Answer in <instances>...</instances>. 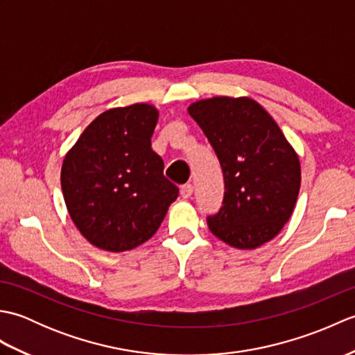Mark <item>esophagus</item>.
Here are the masks:
<instances>
[{
  "label": "esophagus",
  "instance_id": "1",
  "mask_svg": "<svg viewBox=\"0 0 355 355\" xmlns=\"http://www.w3.org/2000/svg\"><path fill=\"white\" fill-rule=\"evenodd\" d=\"M192 192H193V186H192L191 183H187V184H183L182 187H180V195H182V197H183L184 200H187V198H191V195H192Z\"/></svg>",
  "mask_w": 355,
  "mask_h": 355
}]
</instances>
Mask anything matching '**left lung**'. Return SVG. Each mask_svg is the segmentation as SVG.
Wrapping results in <instances>:
<instances>
[{
    "label": "left lung",
    "mask_w": 355,
    "mask_h": 355,
    "mask_svg": "<svg viewBox=\"0 0 355 355\" xmlns=\"http://www.w3.org/2000/svg\"><path fill=\"white\" fill-rule=\"evenodd\" d=\"M220 160L224 200L209 230L239 250H253L282 230L296 206L300 163L275 119L250 97L216 96L189 105Z\"/></svg>",
    "instance_id": "1"
}]
</instances>
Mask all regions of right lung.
Segmentation results:
<instances>
[{
    "mask_svg": "<svg viewBox=\"0 0 355 355\" xmlns=\"http://www.w3.org/2000/svg\"><path fill=\"white\" fill-rule=\"evenodd\" d=\"M158 110L149 103L97 116L65 154L61 186L80 235L105 252L146 243L160 227L178 187L150 148Z\"/></svg>",
    "mask_w": 355,
    "mask_h": 355,
    "instance_id": "right-lung-1",
    "label": "right lung"
}]
</instances>
